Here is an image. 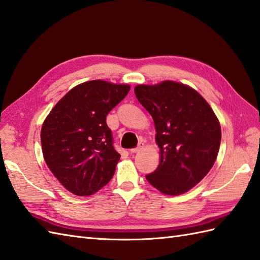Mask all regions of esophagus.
Listing matches in <instances>:
<instances>
[{"label": "esophagus", "instance_id": "1", "mask_svg": "<svg viewBox=\"0 0 260 260\" xmlns=\"http://www.w3.org/2000/svg\"><path fill=\"white\" fill-rule=\"evenodd\" d=\"M143 147H144V144H143V143H140V144H139V146H137L136 148H132V150L129 151L131 152V154H135V153H139L141 150H142V148Z\"/></svg>", "mask_w": 260, "mask_h": 260}]
</instances>
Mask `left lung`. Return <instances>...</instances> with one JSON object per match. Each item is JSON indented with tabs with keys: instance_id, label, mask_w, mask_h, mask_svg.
Masks as SVG:
<instances>
[{
	"instance_id": "8db88e82",
	"label": "left lung",
	"mask_w": 260,
	"mask_h": 260,
	"mask_svg": "<svg viewBox=\"0 0 260 260\" xmlns=\"http://www.w3.org/2000/svg\"><path fill=\"white\" fill-rule=\"evenodd\" d=\"M134 91L153 117L159 147L158 167L146 179L163 194H183L217 159L221 142L219 119L200 93L181 82L137 85Z\"/></svg>"
}]
</instances>
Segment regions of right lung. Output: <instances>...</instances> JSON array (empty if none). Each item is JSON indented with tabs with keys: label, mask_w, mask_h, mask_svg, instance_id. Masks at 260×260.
Wrapping results in <instances>:
<instances>
[{
	"label": "right lung",
	"mask_w": 260,
	"mask_h": 260,
	"mask_svg": "<svg viewBox=\"0 0 260 260\" xmlns=\"http://www.w3.org/2000/svg\"><path fill=\"white\" fill-rule=\"evenodd\" d=\"M129 89V85L101 79L82 82L66 93L43 121V158L69 192L91 196L113 178L120 155L113 146L106 116Z\"/></svg>",
	"instance_id": "obj_1"
}]
</instances>
